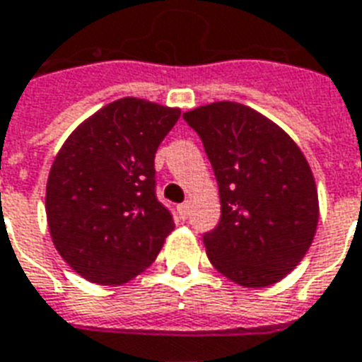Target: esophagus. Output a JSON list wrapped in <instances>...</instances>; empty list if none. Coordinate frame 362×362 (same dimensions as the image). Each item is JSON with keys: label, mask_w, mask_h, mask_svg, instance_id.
I'll return each instance as SVG.
<instances>
[{"label": "esophagus", "mask_w": 362, "mask_h": 362, "mask_svg": "<svg viewBox=\"0 0 362 362\" xmlns=\"http://www.w3.org/2000/svg\"><path fill=\"white\" fill-rule=\"evenodd\" d=\"M189 207H192V205H189L188 202L182 203V205H178V215H180V218H188V216H189Z\"/></svg>", "instance_id": "obj_1"}]
</instances>
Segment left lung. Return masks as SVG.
Instances as JSON below:
<instances>
[{
    "label": "left lung",
    "instance_id": "8db88e82",
    "mask_svg": "<svg viewBox=\"0 0 362 362\" xmlns=\"http://www.w3.org/2000/svg\"><path fill=\"white\" fill-rule=\"evenodd\" d=\"M184 120L202 138L221 195V221L203 234L209 261L243 288L280 282L317 232V184L305 155L278 124L242 103L216 101Z\"/></svg>",
    "mask_w": 362,
    "mask_h": 362
}]
</instances>
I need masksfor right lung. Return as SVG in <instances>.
Wrapping results in <instances>:
<instances>
[{
  "label": "right lung",
  "instance_id": "1",
  "mask_svg": "<svg viewBox=\"0 0 362 362\" xmlns=\"http://www.w3.org/2000/svg\"><path fill=\"white\" fill-rule=\"evenodd\" d=\"M178 119L180 109L117 99L59 149L45 215L59 255L86 280L127 284L153 263L174 230L155 194V153Z\"/></svg>",
  "mask_w": 362,
  "mask_h": 362
}]
</instances>
